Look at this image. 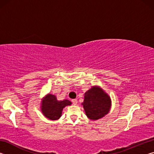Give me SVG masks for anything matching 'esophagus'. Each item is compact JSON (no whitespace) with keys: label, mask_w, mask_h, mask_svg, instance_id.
Returning a JSON list of instances; mask_svg holds the SVG:
<instances>
[{"label":"esophagus","mask_w":154,"mask_h":154,"mask_svg":"<svg viewBox=\"0 0 154 154\" xmlns=\"http://www.w3.org/2000/svg\"><path fill=\"white\" fill-rule=\"evenodd\" d=\"M72 104H73V105H77V99H72Z\"/></svg>","instance_id":"1"}]
</instances>
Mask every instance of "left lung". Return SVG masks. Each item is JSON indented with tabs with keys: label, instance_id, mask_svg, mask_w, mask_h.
Returning a JSON list of instances; mask_svg holds the SVG:
<instances>
[{
	"label": "left lung",
	"instance_id": "8db88e82",
	"mask_svg": "<svg viewBox=\"0 0 154 154\" xmlns=\"http://www.w3.org/2000/svg\"><path fill=\"white\" fill-rule=\"evenodd\" d=\"M82 105L88 118L91 120H97L110 111L111 100L102 88L93 86L85 93L84 100Z\"/></svg>",
	"mask_w": 154,
	"mask_h": 154
}]
</instances>
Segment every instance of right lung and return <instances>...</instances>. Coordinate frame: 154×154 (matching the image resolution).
I'll list each match as a JSON object with an SVG mask.
<instances>
[{
    "label": "right lung",
    "mask_w": 154,
    "mask_h": 154,
    "mask_svg": "<svg viewBox=\"0 0 154 154\" xmlns=\"http://www.w3.org/2000/svg\"><path fill=\"white\" fill-rule=\"evenodd\" d=\"M71 102L65 99L59 101L55 95L48 94L41 102V111L44 116L51 120H56L60 118L64 107L71 105Z\"/></svg>",
    "instance_id": "add662e5"
}]
</instances>
